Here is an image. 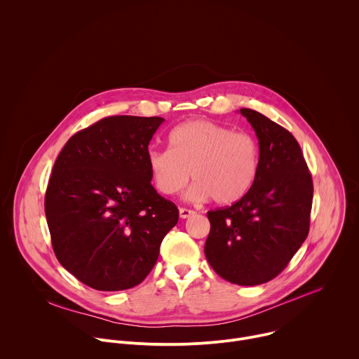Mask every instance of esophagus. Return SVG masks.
<instances>
[{
	"label": "esophagus",
	"instance_id": "esophagus-1",
	"mask_svg": "<svg viewBox=\"0 0 359 359\" xmlns=\"http://www.w3.org/2000/svg\"><path fill=\"white\" fill-rule=\"evenodd\" d=\"M194 213H196L194 210H190V209H186V208H180V209H179V215H180L182 219H189V217H191Z\"/></svg>",
	"mask_w": 359,
	"mask_h": 359
}]
</instances>
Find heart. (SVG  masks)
I'll use <instances>...</instances> for the list:
<instances>
[{
    "instance_id": "obj_1",
    "label": "heart",
    "mask_w": 359,
    "mask_h": 359,
    "mask_svg": "<svg viewBox=\"0 0 359 359\" xmlns=\"http://www.w3.org/2000/svg\"><path fill=\"white\" fill-rule=\"evenodd\" d=\"M170 149L150 150L147 166L153 183L165 196L179 193L191 179L187 197H213L233 204L252 187L260 170V143L248 132H234L213 121H189L169 135Z\"/></svg>"
}]
</instances>
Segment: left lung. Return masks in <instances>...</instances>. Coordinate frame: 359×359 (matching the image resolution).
Masks as SVG:
<instances>
[{
    "label": "left lung",
    "instance_id": "1",
    "mask_svg": "<svg viewBox=\"0 0 359 359\" xmlns=\"http://www.w3.org/2000/svg\"><path fill=\"white\" fill-rule=\"evenodd\" d=\"M260 143V170L231 206L208 212L204 254L212 269L238 285L277 277L310 231L313 177L295 137L252 109H240Z\"/></svg>",
    "mask_w": 359,
    "mask_h": 359
}]
</instances>
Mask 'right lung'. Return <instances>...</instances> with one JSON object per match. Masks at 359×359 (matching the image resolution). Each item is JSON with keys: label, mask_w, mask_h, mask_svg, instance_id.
<instances>
[{"label": "right lung", "mask_w": 359, "mask_h": 359, "mask_svg": "<svg viewBox=\"0 0 359 359\" xmlns=\"http://www.w3.org/2000/svg\"><path fill=\"white\" fill-rule=\"evenodd\" d=\"M163 121L104 118L75 133L55 161L45 193L50 241L62 267L90 288L140 284L179 220L147 166L149 142Z\"/></svg>", "instance_id": "obj_1"}]
</instances>
